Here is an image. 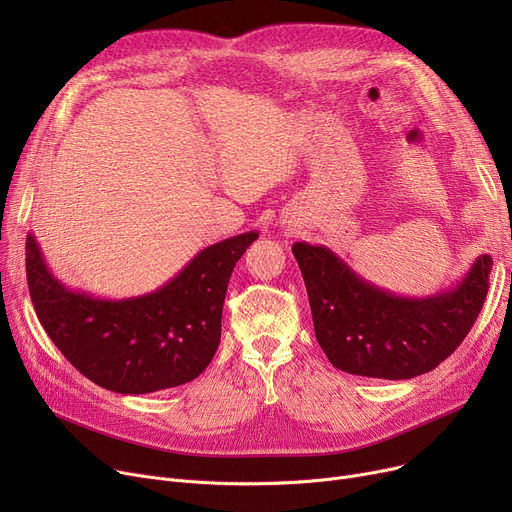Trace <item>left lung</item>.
Instances as JSON below:
<instances>
[{
	"label": "left lung",
	"mask_w": 512,
	"mask_h": 512,
	"mask_svg": "<svg viewBox=\"0 0 512 512\" xmlns=\"http://www.w3.org/2000/svg\"><path fill=\"white\" fill-rule=\"evenodd\" d=\"M292 253L319 346L334 367L365 378L411 380L436 369L465 340L490 288V255L452 288L409 299L369 284L328 247L294 242Z\"/></svg>",
	"instance_id": "obj_1"
}]
</instances>
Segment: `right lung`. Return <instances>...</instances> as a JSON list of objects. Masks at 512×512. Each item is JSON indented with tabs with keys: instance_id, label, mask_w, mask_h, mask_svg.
I'll use <instances>...</instances> for the list:
<instances>
[{
	"instance_id": "right-lung-1",
	"label": "right lung",
	"mask_w": 512,
	"mask_h": 512,
	"mask_svg": "<svg viewBox=\"0 0 512 512\" xmlns=\"http://www.w3.org/2000/svg\"><path fill=\"white\" fill-rule=\"evenodd\" d=\"M259 232L203 249L164 286L132 299H95L49 272L26 236V280L37 317L62 355L97 386L149 394L195 380L220 346L222 309L236 261Z\"/></svg>"
}]
</instances>
